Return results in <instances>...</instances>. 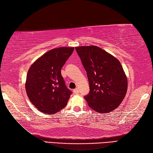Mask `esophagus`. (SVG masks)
Masks as SVG:
<instances>
[{
    "label": "esophagus",
    "mask_w": 153,
    "mask_h": 153,
    "mask_svg": "<svg viewBox=\"0 0 153 153\" xmlns=\"http://www.w3.org/2000/svg\"><path fill=\"white\" fill-rule=\"evenodd\" d=\"M73 92H74V93H75V94H78V93H79V89H78V88H76V89H74V90H73Z\"/></svg>",
    "instance_id": "34e87169"
}]
</instances>
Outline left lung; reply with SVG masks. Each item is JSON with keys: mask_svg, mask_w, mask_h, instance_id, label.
<instances>
[{"mask_svg": "<svg viewBox=\"0 0 153 153\" xmlns=\"http://www.w3.org/2000/svg\"><path fill=\"white\" fill-rule=\"evenodd\" d=\"M89 83V93L85 96L89 106L106 114L118 108L128 90V79L120 61L97 46L76 47Z\"/></svg>", "mask_w": 153, "mask_h": 153, "instance_id": "1", "label": "left lung"}]
</instances>
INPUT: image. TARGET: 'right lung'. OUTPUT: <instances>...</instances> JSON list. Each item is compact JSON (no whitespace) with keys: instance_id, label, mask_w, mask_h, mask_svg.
<instances>
[{"instance_id":"obj_1","label":"right lung","mask_w":153,"mask_h":153,"mask_svg":"<svg viewBox=\"0 0 153 153\" xmlns=\"http://www.w3.org/2000/svg\"><path fill=\"white\" fill-rule=\"evenodd\" d=\"M74 47H60L47 52L35 60L27 74L25 90L31 102L45 114H55L66 106L71 94L61 69Z\"/></svg>"}]
</instances>
